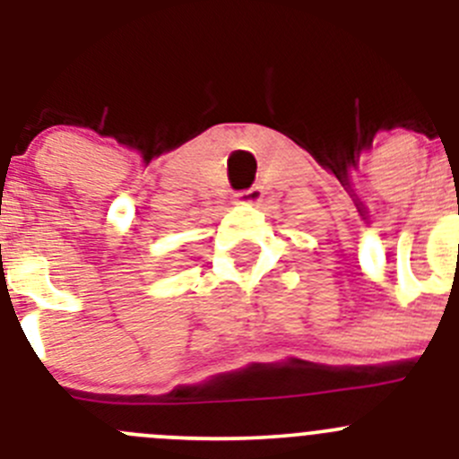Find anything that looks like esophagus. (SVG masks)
Returning <instances> with one entry per match:
<instances>
[{
	"mask_svg": "<svg viewBox=\"0 0 459 459\" xmlns=\"http://www.w3.org/2000/svg\"><path fill=\"white\" fill-rule=\"evenodd\" d=\"M260 196H263V187L254 186V187H249V190L238 192V195H235V201H238V204H251V201L260 199Z\"/></svg>",
	"mask_w": 459,
	"mask_h": 459,
	"instance_id": "obj_1",
	"label": "esophagus"
}]
</instances>
